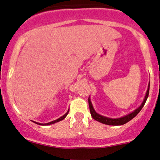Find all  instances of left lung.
<instances>
[{
    "mask_svg": "<svg viewBox=\"0 0 160 160\" xmlns=\"http://www.w3.org/2000/svg\"><path fill=\"white\" fill-rule=\"evenodd\" d=\"M149 87H148V90L147 92V94H146L145 99H144L143 102L141 104L140 107L139 108H137L135 111H133L131 113L128 114V115L125 116L123 117H121V118H118V119H111V118H108V117H102V116L100 115V114L97 113L95 112V110H93V107L92 106L91 102H90V99L88 100L89 102V107H90V114H91L92 117L95 120L98 121V122H102V123L107 124V125H112V126H120V125H123V124L127 123V122H129V120H132V118L136 117L138 113L139 112V111L142 110V108L143 107V106L145 105V102L147 101L148 96H149Z\"/></svg>",
    "mask_w": 160,
    "mask_h": 160,
    "instance_id": "1",
    "label": "left lung"
}]
</instances>
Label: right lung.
Here are the masks:
<instances>
[{
	"mask_svg": "<svg viewBox=\"0 0 160 160\" xmlns=\"http://www.w3.org/2000/svg\"><path fill=\"white\" fill-rule=\"evenodd\" d=\"M68 112H69V110L67 111V112H66V113H65L64 115L63 116V117H60V118L58 119V120H54V121H52V122H48V123H45V124H43V125H50V124H53V123H55V122H59V121H60V120H63V119H64L65 117H67V114H68ZM36 123H37V124H39V125H43V124L38 123V122H36Z\"/></svg>",
	"mask_w": 160,
	"mask_h": 160,
	"instance_id": "right-lung-1",
	"label": "right lung"
}]
</instances>
